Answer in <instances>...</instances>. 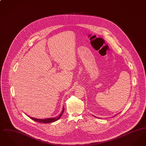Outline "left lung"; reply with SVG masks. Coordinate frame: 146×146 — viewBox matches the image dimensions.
<instances>
[{"label": "left lung", "mask_w": 146, "mask_h": 146, "mask_svg": "<svg viewBox=\"0 0 146 146\" xmlns=\"http://www.w3.org/2000/svg\"><path fill=\"white\" fill-rule=\"evenodd\" d=\"M115 115H114V117H115ZM94 117H95V116H94ZM96 118H97V117H96Z\"/></svg>", "instance_id": "obj_1"}]
</instances>
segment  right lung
<instances>
[{"label": "right lung", "mask_w": 146, "mask_h": 146, "mask_svg": "<svg viewBox=\"0 0 146 146\" xmlns=\"http://www.w3.org/2000/svg\"><path fill=\"white\" fill-rule=\"evenodd\" d=\"M64 110V106L63 107L62 111H61V114L56 117L54 118H47V119H36V118H33V117H29L31 119H32V120H35V121L38 122V123H53L55 122L56 121H57V120H58L60 118H61V117L63 113Z\"/></svg>", "instance_id": "1"}]
</instances>
